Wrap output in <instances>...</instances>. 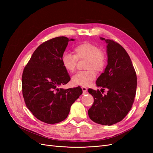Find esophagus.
<instances>
[{"instance_id":"esophagus-1","label":"esophagus","mask_w":153,"mask_h":153,"mask_svg":"<svg viewBox=\"0 0 153 153\" xmlns=\"http://www.w3.org/2000/svg\"><path fill=\"white\" fill-rule=\"evenodd\" d=\"M82 91H83V92H84V94H85L87 91V88L85 86H82Z\"/></svg>"}]
</instances>
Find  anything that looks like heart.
Instances as JSON below:
<instances>
[{
  "label": "heart",
  "instance_id": "1",
  "mask_svg": "<svg viewBox=\"0 0 153 153\" xmlns=\"http://www.w3.org/2000/svg\"><path fill=\"white\" fill-rule=\"evenodd\" d=\"M74 54L64 52L61 57V62L64 68L69 73L75 71L77 59L86 58L85 71L77 72L72 77L74 84L86 86L89 85L96 76L97 71L103 69L106 62L105 55L100 50L98 46L88 42H84L76 45L73 49Z\"/></svg>",
  "mask_w": 153,
  "mask_h": 153
}]
</instances>
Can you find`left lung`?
<instances>
[{"label": "left lung", "instance_id": "obj_1", "mask_svg": "<svg viewBox=\"0 0 153 153\" xmlns=\"http://www.w3.org/2000/svg\"><path fill=\"white\" fill-rule=\"evenodd\" d=\"M100 39L107 44L108 60L104 72L96 84L97 87L102 88V92L105 88L108 91L102 95L99 90L88 89L94 100L88 114L94 123L110 126L122 121L131 110L137 80L131 59L122 46L113 40Z\"/></svg>", "mask_w": 153, "mask_h": 153}]
</instances>
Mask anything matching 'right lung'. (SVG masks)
<instances>
[{"mask_svg": "<svg viewBox=\"0 0 153 153\" xmlns=\"http://www.w3.org/2000/svg\"><path fill=\"white\" fill-rule=\"evenodd\" d=\"M70 41L74 39L60 36L40 45L23 72L22 93L27 107L45 123L64 121L72 104L82 94L80 86L59 88L71 79L61 60Z\"/></svg>", "mask_w": 153, "mask_h": 153, "instance_id": "obj_1", "label": "right lung"}]
</instances>
